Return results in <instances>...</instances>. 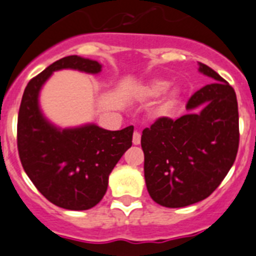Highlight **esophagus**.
<instances>
[{
	"instance_id": "obj_1",
	"label": "esophagus",
	"mask_w": 256,
	"mask_h": 256,
	"mask_svg": "<svg viewBox=\"0 0 256 256\" xmlns=\"http://www.w3.org/2000/svg\"><path fill=\"white\" fill-rule=\"evenodd\" d=\"M132 143H134L135 146L140 144V134H139L138 132H135L134 135H132Z\"/></svg>"
}]
</instances>
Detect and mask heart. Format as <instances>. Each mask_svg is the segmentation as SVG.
I'll list each match as a JSON object with an SVG mask.
<instances>
[{
  "mask_svg": "<svg viewBox=\"0 0 256 256\" xmlns=\"http://www.w3.org/2000/svg\"><path fill=\"white\" fill-rule=\"evenodd\" d=\"M139 95L144 100H154L162 95L158 110L160 113H166L178 102L181 98V88L177 86L170 87V82L164 78H152L139 86Z\"/></svg>",
  "mask_w": 256,
  "mask_h": 256,
  "instance_id": "b5f03b06",
  "label": "heart"
}]
</instances>
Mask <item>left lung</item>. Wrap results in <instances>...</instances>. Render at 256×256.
<instances>
[{"mask_svg": "<svg viewBox=\"0 0 256 256\" xmlns=\"http://www.w3.org/2000/svg\"><path fill=\"white\" fill-rule=\"evenodd\" d=\"M198 66L212 82L191 96L188 113L176 121L158 118L142 135L147 190L162 207H186L210 196L237 156L236 92L210 66Z\"/></svg>", "mask_w": 256, "mask_h": 256, "instance_id": "obj_1", "label": "left lung"}]
</instances>
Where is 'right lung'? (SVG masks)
Listing matches in <instances>:
<instances>
[{
	"instance_id": "right-lung-1",
	"label": "right lung",
	"mask_w": 256,
	"mask_h": 256,
	"mask_svg": "<svg viewBox=\"0 0 256 256\" xmlns=\"http://www.w3.org/2000/svg\"><path fill=\"white\" fill-rule=\"evenodd\" d=\"M95 60L68 56L28 82L18 116V151L23 169L50 203L65 210L95 207L108 188L110 172L132 144L134 126L110 132L95 124L62 128L40 108V91L52 74L64 68L98 74Z\"/></svg>"
}]
</instances>
